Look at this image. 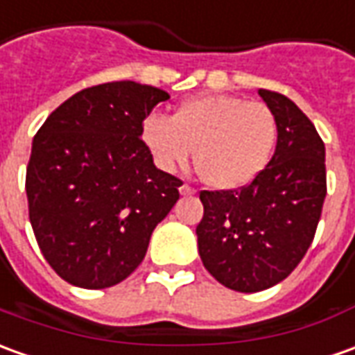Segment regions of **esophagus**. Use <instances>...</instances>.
Wrapping results in <instances>:
<instances>
[{"instance_id":"obj_1","label":"esophagus","mask_w":355,"mask_h":355,"mask_svg":"<svg viewBox=\"0 0 355 355\" xmlns=\"http://www.w3.org/2000/svg\"><path fill=\"white\" fill-rule=\"evenodd\" d=\"M178 190H180V194H182V196H192V194H196V188L188 187V184H182Z\"/></svg>"}]
</instances>
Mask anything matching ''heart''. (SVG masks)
<instances>
[{
	"label": "heart",
	"mask_w": 355,
	"mask_h": 355,
	"mask_svg": "<svg viewBox=\"0 0 355 355\" xmlns=\"http://www.w3.org/2000/svg\"><path fill=\"white\" fill-rule=\"evenodd\" d=\"M139 137L159 168L184 167L194 149L200 178L211 188L235 190L268 167L278 146V120L259 101L202 95L178 105L173 118L149 112Z\"/></svg>",
	"instance_id": "1"
}]
</instances>
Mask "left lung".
Listing matches in <instances>:
<instances>
[{"mask_svg": "<svg viewBox=\"0 0 355 355\" xmlns=\"http://www.w3.org/2000/svg\"><path fill=\"white\" fill-rule=\"evenodd\" d=\"M278 120L268 167L241 190H202L198 250L225 288L254 293L286 279L311 247L327 196L324 144L288 96L259 89Z\"/></svg>", "mask_w": 355, "mask_h": 355, "instance_id": "1", "label": "left lung"}]
</instances>
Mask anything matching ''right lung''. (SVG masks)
<instances>
[{"label": "right lung", "instance_id": "right-lung-1", "mask_svg": "<svg viewBox=\"0 0 355 355\" xmlns=\"http://www.w3.org/2000/svg\"><path fill=\"white\" fill-rule=\"evenodd\" d=\"M167 98L136 81L89 87L36 132L28 218L46 262L67 284L103 289L126 279L177 204L182 180L159 171L139 137L141 120Z\"/></svg>", "mask_w": 355, "mask_h": 355}]
</instances>
